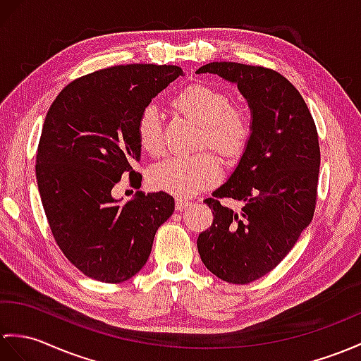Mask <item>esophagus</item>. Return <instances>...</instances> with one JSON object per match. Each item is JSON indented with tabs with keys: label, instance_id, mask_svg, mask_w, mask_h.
I'll use <instances>...</instances> for the list:
<instances>
[{
	"label": "esophagus",
	"instance_id": "obj_1",
	"mask_svg": "<svg viewBox=\"0 0 361 361\" xmlns=\"http://www.w3.org/2000/svg\"><path fill=\"white\" fill-rule=\"evenodd\" d=\"M190 204H192V201L189 198H177V203H175V207H177V211H183V209H186Z\"/></svg>",
	"mask_w": 361,
	"mask_h": 361
}]
</instances>
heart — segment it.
<instances>
[{
    "instance_id": "1",
    "label": "heart",
    "mask_w": 361,
    "mask_h": 361,
    "mask_svg": "<svg viewBox=\"0 0 361 361\" xmlns=\"http://www.w3.org/2000/svg\"><path fill=\"white\" fill-rule=\"evenodd\" d=\"M172 106L186 118L200 126L198 146L212 147L226 158H237L252 135V116L247 109L231 102L226 90L206 82H194L172 99ZM138 141L150 155L164 150L163 121L157 106L149 104L140 114ZM221 178V163L212 152L169 158L150 172V183L157 189L175 195H192Z\"/></svg>"
}]
</instances>
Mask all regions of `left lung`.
<instances>
[{
  "label": "left lung",
  "instance_id": "obj_1",
  "mask_svg": "<svg viewBox=\"0 0 361 361\" xmlns=\"http://www.w3.org/2000/svg\"><path fill=\"white\" fill-rule=\"evenodd\" d=\"M198 73L237 82L252 111V135L228 183L204 203L212 226L197 240L201 262L219 279L247 284L281 263L317 206L320 145L311 112L290 81L276 71L241 63H209ZM243 203L232 212L219 200Z\"/></svg>",
  "mask_w": 361,
  "mask_h": 361
}]
</instances>
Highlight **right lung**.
<instances>
[{"label":"right lung","mask_w":361,"mask_h":361,"mask_svg":"<svg viewBox=\"0 0 361 361\" xmlns=\"http://www.w3.org/2000/svg\"><path fill=\"white\" fill-rule=\"evenodd\" d=\"M180 75L178 66H112L73 80L49 107L37 150L38 190L56 245L90 279H132L173 214L166 192L140 190L118 203L114 189L123 175L141 186L133 171L140 114Z\"/></svg>","instance_id":"add662e5"}]
</instances>
